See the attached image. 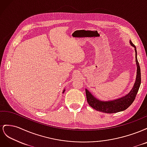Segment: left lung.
I'll return each instance as SVG.
<instances>
[{"label":"left lung","instance_id":"obj_1","mask_svg":"<svg viewBox=\"0 0 147 147\" xmlns=\"http://www.w3.org/2000/svg\"><path fill=\"white\" fill-rule=\"evenodd\" d=\"M131 45L134 48L136 53V63L137 65V75L136 78L131 90L127 94L119 98L110 100H102L97 99L96 97L93 96L91 92L89 91L87 89H85L86 99L91 107L96 110L99 112H102L106 113H114L127 109L129 107L132 102H134L137 93L139 91V89L141 83V74H140V68L137 60V50L136 46L129 40Z\"/></svg>","mask_w":147,"mask_h":147}]
</instances>
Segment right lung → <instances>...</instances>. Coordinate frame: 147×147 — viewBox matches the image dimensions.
<instances>
[{"label":"right lung","mask_w":147,"mask_h":147,"mask_svg":"<svg viewBox=\"0 0 147 147\" xmlns=\"http://www.w3.org/2000/svg\"><path fill=\"white\" fill-rule=\"evenodd\" d=\"M65 91V89H64V90H63V93H64Z\"/></svg>","instance_id":"1"}]
</instances>
